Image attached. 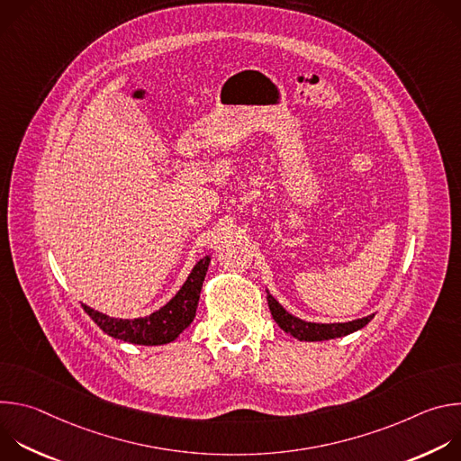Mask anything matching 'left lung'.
<instances>
[{"instance_id": "1", "label": "left lung", "mask_w": 461, "mask_h": 461, "mask_svg": "<svg viewBox=\"0 0 461 461\" xmlns=\"http://www.w3.org/2000/svg\"><path fill=\"white\" fill-rule=\"evenodd\" d=\"M268 306H270V312H272V317L276 319V322L283 328L286 334L294 336L299 341H328V339L343 338V336L361 330V328L366 326L374 317V315H366V317L348 321V322H308V321H303V319L292 315L290 312H286L270 292H268Z\"/></svg>"}]
</instances>
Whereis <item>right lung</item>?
Segmentation results:
<instances>
[{"instance_id":"obj_1","label":"right lung","mask_w":461,"mask_h":461,"mask_svg":"<svg viewBox=\"0 0 461 461\" xmlns=\"http://www.w3.org/2000/svg\"><path fill=\"white\" fill-rule=\"evenodd\" d=\"M210 267V255L196 262L176 295L151 315L139 319H118L109 317L87 304H82L87 315L102 328V330L114 338L133 345H166L175 341L185 328L193 322L196 304H199L203 283Z\"/></svg>"}]
</instances>
